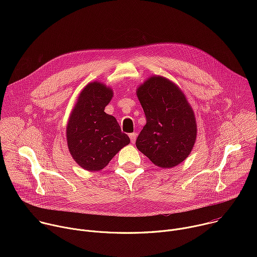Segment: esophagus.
I'll use <instances>...</instances> for the list:
<instances>
[{
  "label": "esophagus",
  "mask_w": 257,
  "mask_h": 257,
  "mask_svg": "<svg viewBox=\"0 0 257 257\" xmlns=\"http://www.w3.org/2000/svg\"><path fill=\"white\" fill-rule=\"evenodd\" d=\"M129 137H130V139H131V142L134 143L135 140H136V137H137V133H136V132L130 133V134H129Z\"/></svg>",
  "instance_id": "1"
}]
</instances>
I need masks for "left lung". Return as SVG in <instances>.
<instances>
[{
	"label": "left lung",
	"instance_id": "8db88e82",
	"mask_svg": "<svg viewBox=\"0 0 257 257\" xmlns=\"http://www.w3.org/2000/svg\"><path fill=\"white\" fill-rule=\"evenodd\" d=\"M136 93L146 117L136 139L138 151L163 169L185 161L197 134L194 112L185 94L162 76L150 77Z\"/></svg>",
	"mask_w": 257,
	"mask_h": 257
}]
</instances>
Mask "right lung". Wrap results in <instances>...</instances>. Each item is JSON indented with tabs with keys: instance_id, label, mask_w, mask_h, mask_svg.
I'll return each instance as SVG.
<instances>
[{
	"instance_id": "1",
	"label": "right lung",
	"mask_w": 257,
	"mask_h": 257,
	"mask_svg": "<svg viewBox=\"0 0 257 257\" xmlns=\"http://www.w3.org/2000/svg\"><path fill=\"white\" fill-rule=\"evenodd\" d=\"M112 97L113 90L103 83H88L70 115L66 130L68 149L84 170L103 169L130 142L116 118L104 113Z\"/></svg>"
}]
</instances>
